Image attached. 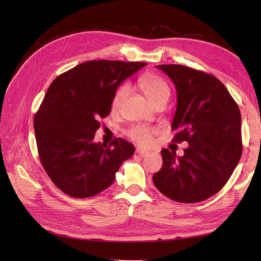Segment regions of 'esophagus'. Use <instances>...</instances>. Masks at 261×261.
Returning a JSON list of instances; mask_svg holds the SVG:
<instances>
[{"label":"esophagus","instance_id":"obj_1","mask_svg":"<svg viewBox=\"0 0 261 261\" xmlns=\"http://www.w3.org/2000/svg\"><path fill=\"white\" fill-rule=\"evenodd\" d=\"M136 152L140 155V156H146L148 153H149V151L148 150H145V149H140V148H137L136 149Z\"/></svg>","mask_w":261,"mask_h":261}]
</instances>
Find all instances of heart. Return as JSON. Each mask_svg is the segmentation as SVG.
Masks as SVG:
<instances>
[{
    "label": "heart",
    "instance_id": "1",
    "mask_svg": "<svg viewBox=\"0 0 261 261\" xmlns=\"http://www.w3.org/2000/svg\"><path fill=\"white\" fill-rule=\"evenodd\" d=\"M139 87L146 94L149 101L154 106L160 101H168L170 98V88L164 80L152 73H147L138 81ZM129 93V86L122 84L116 88L112 98V109L114 111L120 110ZM156 133L153 127L146 125H136L127 130V136L140 146H148Z\"/></svg>",
    "mask_w": 261,
    "mask_h": 261
}]
</instances>
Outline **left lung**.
Segmentation results:
<instances>
[{"mask_svg":"<svg viewBox=\"0 0 261 261\" xmlns=\"http://www.w3.org/2000/svg\"><path fill=\"white\" fill-rule=\"evenodd\" d=\"M175 85L177 103L172 141H187L183 156L162 149L155 187L183 203L206 200L231 177L242 155L239 106L218 78L184 65H158Z\"/></svg>","mask_w":261,"mask_h":261,"instance_id":"obj_1","label":"left lung"}]
</instances>
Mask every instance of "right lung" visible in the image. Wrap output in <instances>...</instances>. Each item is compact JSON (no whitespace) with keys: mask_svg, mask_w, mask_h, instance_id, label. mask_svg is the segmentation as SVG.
Returning <instances> with one entry per match:
<instances>
[{"mask_svg":"<svg viewBox=\"0 0 261 261\" xmlns=\"http://www.w3.org/2000/svg\"><path fill=\"white\" fill-rule=\"evenodd\" d=\"M144 62L89 61L55 78L36 113L40 161L63 193L87 198L113 184L121 164L135 152L127 140L94 143L100 118L111 112L116 88Z\"/></svg>","mask_w":261,"mask_h":261,"instance_id":"1","label":"right lung"}]
</instances>
